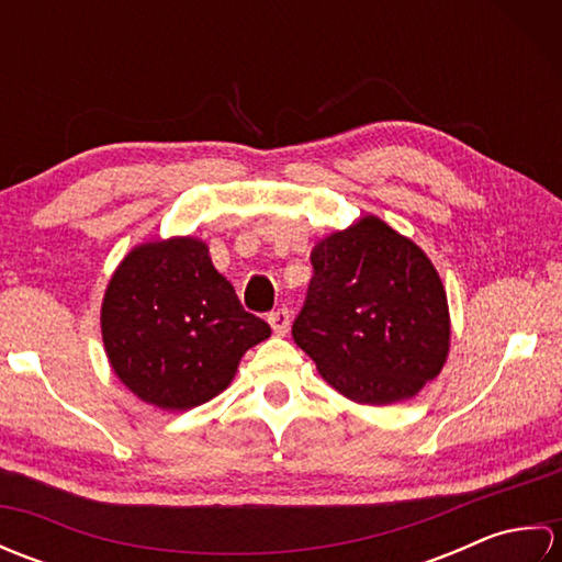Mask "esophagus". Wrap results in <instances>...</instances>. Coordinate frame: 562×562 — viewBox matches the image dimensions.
<instances>
[{
  "label": "esophagus",
  "instance_id": "esophagus-1",
  "mask_svg": "<svg viewBox=\"0 0 562 562\" xmlns=\"http://www.w3.org/2000/svg\"><path fill=\"white\" fill-rule=\"evenodd\" d=\"M268 324L272 326L274 333H278V336H284V333L290 330V324H292V312L288 306L274 308V312L268 314Z\"/></svg>",
  "mask_w": 562,
  "mask_h": 562
}]
</instances>
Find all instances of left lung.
<instances>
[{"label": "left lung", "mask_w": 562, "mask_h": 562, "mask_svg": "<svg viewBox=\"0 0 562 562\" xmlns=\"http://www.w3.org/2000/svg\"><path fill=\"white\" fill-rule=\"evenodd\" d=\"M314 278L292 338L328 384L357 403L415 396L449 352L447 294L411 238L376 217L312 250Z\"/></svg>", "instance_id": "obj_1"}]
</instances>
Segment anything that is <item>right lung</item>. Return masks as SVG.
I'll list each match as a JSON object with an SVG mask.
<instances>
[{
  "instance_id": "add662e5",
  "label": "right lung",
  "mask_w": 562,
  "mask_h": 562,
  "mask_svg": "<svg viewBox=\"0 0 562 562\" xmlns=\"http://www.w3.org/2000/svg\"><path fill=\"white\" fill-rule=\"evenodd\" d=\"M101 330L113 372L164 411L217 396L244 352L270 336L195 238L130 250L105 290Z\"/></svg>"
}]
</instances>
